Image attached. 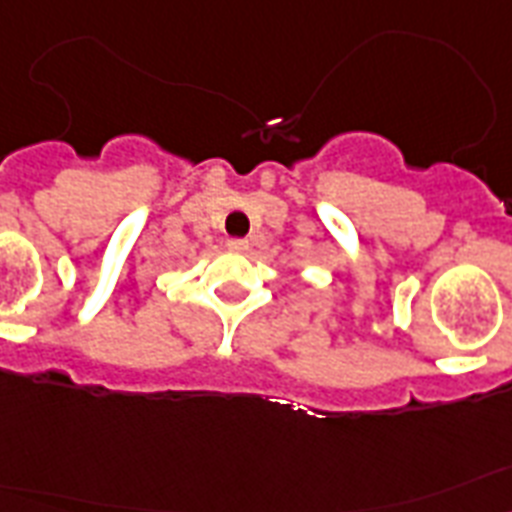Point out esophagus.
I'll list each match as a JSON object with an SVG mask.
<instances>
[{"label":"esophagus","instance_id":"esophagus-1","mask_svg":"<svg viewBox=\"0 0 512 512\" xmlns=\"http://www.w3.org/2000/svg\"><path fill=\"white\" fill-rule=\"evenodd\" d=\"M227 248H230L232 253H246L251 246H248V240L232 238V240H227Z\"/></svg>","mask_w":512,"mask_h":512}]
</instances>
